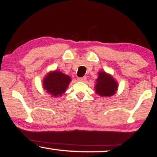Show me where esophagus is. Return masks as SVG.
I'll return each instance as SVG.
<instances>
[{
    "label": "esophagus",
    "mask_w": 157,
    "mask_h": 157,
    "mask_svg": "<svg viewBox=\"0 0 157 157\" xmlns=\"http://www.w3.org/2000/svg\"><path fill=\"white\" fill-rule=\"evenodd\" d=\"M79 81H82V82H84V81H86V77H78V79H77Z\"/></svg>",
    "instance_id": "34e87169"
}]
</instances>
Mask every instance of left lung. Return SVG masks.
Listing matches in <instances>:
<instances>
[{"label":"left lung","mask_w":157,"mask_h":157,"mask_svg":"<svg viewBox=\"0 0 157 157\" xmlns=\"http://www.w3.org/2000/svg\"><path fill=\"white\" fill-rule=\"evenodd\" d=\"M95 86L96 93L102 97L112 96L117 89V83L110 75L104 71L99 72V77L97 79Z\"/></svg>","instance_id":"1"}]
</instances>
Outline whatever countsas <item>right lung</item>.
I'll list each match as a JSON object with an SVG mask.
<instances>
[{
    "mask_svg": "<svg viewBox=\"0 0 157 157\" xmlns=\"http://www.w3.org/2000/svg\"><path fill=\"white\" fill-rule=\"evenodd\" d=\"M71 78L59 71L49 73L44 80V88L52 96L58 97L66 91Z\"/></svg>",
    "mask_w": 157,
    "mask_h": 157,
    "instance_id": "1",
    "label": "right lung"
}]
</instances>
